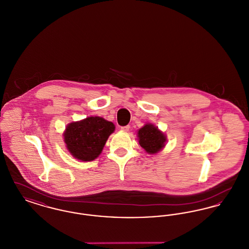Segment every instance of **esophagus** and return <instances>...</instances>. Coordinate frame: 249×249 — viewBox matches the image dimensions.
<instances>
[{
    "label": "esophagus",
    "mask_w": 249,
    "mask_h": 249,
    "mask_svg": "<svg viewBox=\"0 0 249 249\" xmlns=\"http://www.w3.org/2000/svg\"><path fill=\"white\" fill-rule=\"evenodd\" d=\"M120 130H123V131H125V132H127V131H129V130H130V126L128 125V126H124V127H121V128H120Z\"/></svg>",
    "instance_id": "obj_1"
}]
</instances>
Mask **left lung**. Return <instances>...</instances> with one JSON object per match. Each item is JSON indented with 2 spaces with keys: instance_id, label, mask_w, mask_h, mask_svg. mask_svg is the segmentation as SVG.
<instances>
[{
  "instance_id": "8db88e82",
  "label": "left lung",
  "mask_w": 249,
  "mask_h": 249,
  "mask_svg": "<svg viewBox=\"0 0 249 249\" xmlns=\"http://www.w3.org/2000/svg\"><path fill=\"white\" fill-rule=\"evenodd\" d=\"M137 140L147 154H157L165 147L167 136L157 126L146 123L137 130Z\"/></svg>"
}]
</instances>
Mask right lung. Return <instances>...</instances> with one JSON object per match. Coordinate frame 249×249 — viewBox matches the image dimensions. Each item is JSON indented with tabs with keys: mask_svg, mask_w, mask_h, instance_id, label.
I'll use <instances>...</instances> for the list:
<instances>
[{
	"mask_svg": "<svg viewBox=\"0 0 249 249\" xmlns=\"http://www.w3.org/2000/svg\"><path fill=\"white\" fill-rule=\"evenodd\" d=\"M115 129L114 123L104 118L89 117L69 123L63 132V141L74 159L92 161L102 153Z\"/></svg>",
	"mask_w": 249,
	"mask_h": 249,
	"instance_id": "obj_1",
	"label": "right lung"
}]
</instances>
